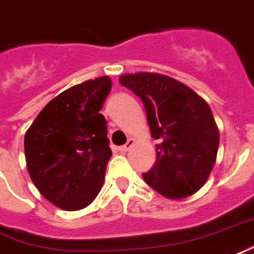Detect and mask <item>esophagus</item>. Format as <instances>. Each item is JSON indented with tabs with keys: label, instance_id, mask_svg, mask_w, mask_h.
<instances>
[{
	"label": "esophagus",
	"instance_id": "34e87169",
	"mask_svg": "<svg viewBox=\"0 0 254 254\" xmlns=\"http://www.w3.org/2000/svg\"><path fill=\"white\" fill-rule=\"evenodd\" d=\"M134 143H136V141H134V139H129V140H127V144L121 145V147H120V151H121V152L129 151V150L132 148L133 145H134Z\"/></svg>",
	"mask_w": 254,
	"mask_h": 254
}]
</instances>
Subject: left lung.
<instances>
[{"mask_svg": "<svg viewBox=\"0 0 254 254\" xmlns=\"http://www.w3.org/2000/svg\"><path fill=\"white\" fill-rule=\"evenodd\" d=\"M120 82L141 99L151 137L159 140L157 161L144 182L169 199L203 187L213 169L220 133L212 110L199 95L158 72L124 74Z\"/></svg>", "mask_w": 254, "mask_h": 254, "instance_id": "1", "label": "left lung"}]
</instances>
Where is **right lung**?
Returning a JSON list of instances; mask_svg holds the SVG:
<instances>
[{
	"label": "right lung",
	"instance_id": "1",
	"mask_svg": "<svg viewBox=\"0 0 254 254\" xmlns=\"http://www.w3.org/2000/svg\"><path fill=\"white\" fill-rule=\"evenodd\" d=\"M111 89L107 75L71 86L48 103L24 136L28 175L44 198L79 210L102 190L113 155L100 114Z\"/></svg>",
	"mask_w": 254,
	"mask_h": 254
}]
</instances>
